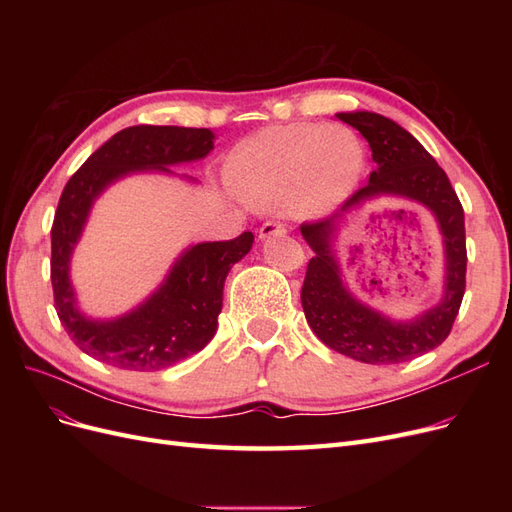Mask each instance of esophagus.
Instances as JSON below:
<instances>
[{
  "label": "esophagus",
  "mask_w": 512,
  "mask_h": 512,
  "mask_svg": "<svg viewBox=\"0 0 512 512\" xmlns=\"http://www.w3.org/2000/svg\"><path fill=\"white\" fill-rule=\"evenodd\" d=\"M282 232H286V224L284 222H275V220H269L260 226V239H269L273 235H282Z\"/></svg>",
  "instance_id": "34e87169"
}]
</instances>
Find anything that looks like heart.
Instances as JSON below:
<instances>
[{"mask_svg": "<svg viewBox=\"0 0 512 512\" xmlns=\"http://www.w3.org/2000/svg\"><path fill=\"white\" fill-rule=\"evenodd\" d=\"M365 166L361 138L344 126L288 123L260 130L232 153L228 179L243 198L288 194L301 213H327L354 192Z\"/></svg>", "mask_w": 512, "mask_h": 512, "instance_id": "heart-1", "label": "heart"}]
</instances>
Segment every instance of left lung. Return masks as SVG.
I'll return each mask as SVG.
<instances>
[{
    "label": "left lung",
    "mask_w": 512,
    "mask_h": 512,
    "mask_svg": "<svg viewBox=\"0 0 512 512\" xmlns=\"http://www.w3.org/2000/svg\"><path fill=\"white\" fill-rule=\"evenodd\" d=\"M348 126L359 130L378 164L369 183L356 190L342 211L361 205L378 194L406 196L425 205L440 224L446 245L444 299L414 322H391L361 305L344 288L331 254L335 218L301 224V235L314 250L307 262L301 303L307 324L322 344L369 365L412 361L440 346L453 329L466 292V220L463 207L444 170L425 147L395 121L376 113H339Z\"/></svg>",
    "instance_id": "8db88e82"
}]
</instances>
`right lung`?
<instances>
[{
  "label": "right lung",
  "mask_w": 512,
  "mask_h": 512,
  "mask_svg": "<svg viewBox=\"0 0 512 512\" xmlns=\"http://www.w3.org/2000/svg\"><path fill=\"white\" fill-rule=\"evenodd\" d=\"M211 149L213 134L207 128L132 126L91 153L66 183L51 228V284L59 322L85 354L121 369L160 371L211 342L222 312L224 280L250 252V230L230 241L190 247L147 303L113 322H91L76 312L68 280L74 243L91 203L108 183L145 168L168 173V166L200 160Z\"/></svg>",
  "instance_id": "obj_1"
}]
</instances>
